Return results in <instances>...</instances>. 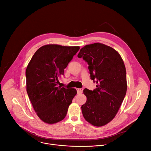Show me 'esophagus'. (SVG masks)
I'll list each match as a JSON object with an SVG mask.
<instances>
[{
  "label": "esophagus",
  "mask_w": 151,
  "mask_h": 151,
  "mask_svg": "<svg viewBox=\"0 0 151 151\" xmlns=\"http://www.w3.org/2000/svg\"><path fill=\"white\" fill-rule=\"evenodd\" d=\"M76 91H77L78 93H81L82 92H83V89H80V88H77V89H76Z\"/></svg>",
  "instance_id": "1"
}]
</instances>
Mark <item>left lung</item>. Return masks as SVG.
Returning <instances> with one entry per match:
<instances>
[{
	"label": "left lung",
	"mask_w": 151,
	"mask_h": 151,
	"mask_svg": "<svg viewBox=\"0 0 151 151\" xmlns=\"http://www.w3.org/2000/svg\"><path fill=\"white\" fill-rule=\"evenodd\" d=\"M78 57L88 62L91 80L97 83L93 91H83L87 100L81 106L83 115L91 124L104 126L114 118L126 94L124 61L113 47L100 43L84 46Z\"/></svg>",
	"instance_id": "1"
}]
</instances>
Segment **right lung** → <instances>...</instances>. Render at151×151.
<instances>
[{
    "label": "right lung",
    "instance_id": "1",
    "mask_svg": "<svg viewBox=\"0 0 151 151\" xmlns=\"http://www.w3.org/2000/svg\"><path fill=\"white\" fill-rule=\"evenodd\" d=\"M80 46L44 45L35 52L26 70V90L38 117L53 124L63 120L77 93L75 89L58 86L64 69Z\"/></svg>",
    "mask_w": 151,
    "mask_h": 151
}]
</instances>
